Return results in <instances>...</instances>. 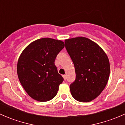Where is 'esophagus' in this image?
Wrapping results in <instances>:
<instances>
[{"instance_id":"1","label":"esophagus","mask_w":125,"mask_h":125,"mask_svg":"<svg viewBox=\"0 0 125 125\" xmlns=\"http://www.w3.org/2000/svg\"><path fill=\"white\" fill-rule=\"evenodd\" d=\"M63 77L64 80H66V75H63Z\"/></svg>"}]
</instances>
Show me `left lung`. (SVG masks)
<instances>
[{
	"label": "left lung",
	"instance_id": "left-lung-1",
	"mask_svg": "<svg viewBox=\"0 0 125 125\" xmlns=\"http://www.w3.org/2000/svg\"><path fill=\"white\" fill-rule=\"evenodd\" d=\"M65 47L75 67V81L70 85L76 100L89 102L105 88L110 74L108 56L99 45L84 37L66 39Z\"/></svg>",
	"mask_w": 125,
	"mask_h": 125
}]
</instances>
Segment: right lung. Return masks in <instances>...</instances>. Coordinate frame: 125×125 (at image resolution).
<instances>
[{
  "label": "right lung",
  "instance_id": "1",
  "mask_svg": "<svg viewBox=\"0 0 125 125\" xmlns=\"http://www.w3.org/2000/svg\"><path fill=\"white\" fill-rule=\"evenodd\" d=\"M64 46L62 40L42 38L29 44L21 53L17 75L25 91L34 100L47 102L56 95L63 78L58 73L54 62Z\"/></svg>",
  "mask_w": 125,
  "mask_h": 125
}]
</instances>
